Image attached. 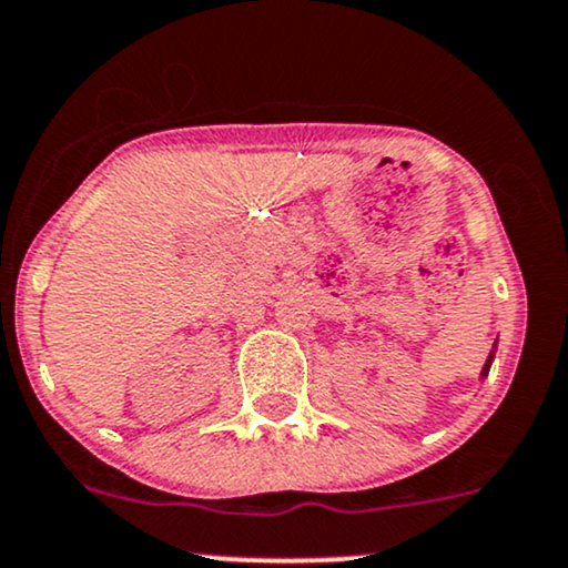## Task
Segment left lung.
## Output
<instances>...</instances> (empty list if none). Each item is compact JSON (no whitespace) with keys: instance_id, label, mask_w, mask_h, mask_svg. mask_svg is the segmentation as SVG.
Instances as JSON below:
<instances>
[{"instance_id":"1","label":"left lung","mask_w":568,"mask_h":568,"mask_svg":"<svg viewBox=\"0 0 568 568\" xmlns=\"http://www.w3.org/2000/svg\"><path fill=\"white\" fill-rule=\"evenodd\" d=\"M493 356H495V351H490V356H487V362H485V367H483V377H487V372H490V364H493Z\"/></svg>"}]
</instances>
